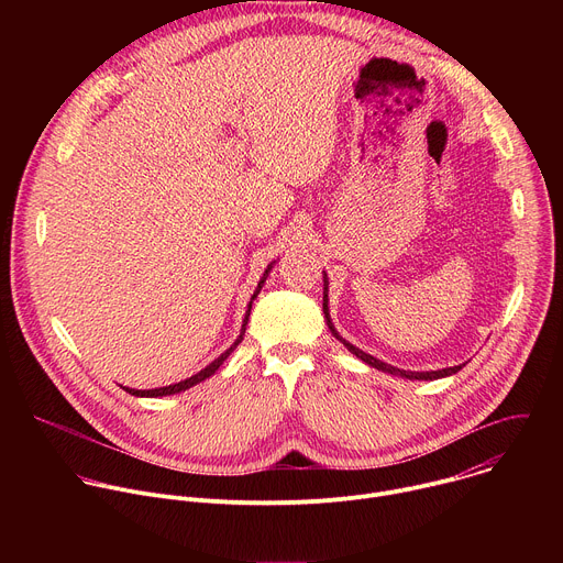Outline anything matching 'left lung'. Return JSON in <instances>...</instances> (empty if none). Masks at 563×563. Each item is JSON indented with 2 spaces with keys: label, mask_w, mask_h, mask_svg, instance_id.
Wrapping results in <instances>:
<instances>
[{
  "label": "left lung",
  "mask_w": 563,
  "mask_h": 563,
  "mask_svg": "<svg viewBox=\"0 0 563 563\" xmlns=\"http://www.w3.org/2000/svg\"><path fill=\"white\" fill-rule=\"evenodd\" d=\"M330 287V280H328V274L323 272V311H325V320H328V328H330V332L356 356V358H361L363 363H367L369 367H376L378 372H385V374H391V376H400V378H410V380H437V378H445V376H452V374H456L463 365H454V367H443V369H432V372H412V369H398V367H394V365H387V363H383L380 358H374L372 354H367V352H363V350H358L356 345H352L350 341H345L339 332H336V328H334V323H332V316H330V296H328V289Z\"/></svg>",
  "instance_id": "1"
}]
</instances>
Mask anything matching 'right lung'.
<instances>
[{
    "instance_id": "obj_1",
    "label": "right lung",
    "mask_w": 563,
    "mask_h": 563,
    "mask_svg": "<svg viewBox=\"0 0 563 563\" xmlns=\"http://www.w3.org/2000/svg\"><path fill=\"white\" fill-rule=\"evenodd\" d=\"M276 263V261H274ZM274 263L272 265H267V269H265V274H263V278L258 280V287H256V291H254V296H252V300H250V305H247V311H245V318H243V328H240V336L233 341V345L227 350V352H222L216 361H211L205 369H200L198 374H194V376H189V378H185V380H180V383H174V385H167V387H153V389H133V387H122V389H126L129 394H133V396H146V398H157V396H169V394H180V391H185V389H189V387H194V385H198V383H202L205 378H209L211 374H216L218 372V367L227 361V356L238 347V343L243 341V336H245V330H247V320H250V311H252V302L256 300V296L261 294V289H263V285H265V280H267V276H269V272H272V267H274Z\"/></svg>"
}]
</instances>
